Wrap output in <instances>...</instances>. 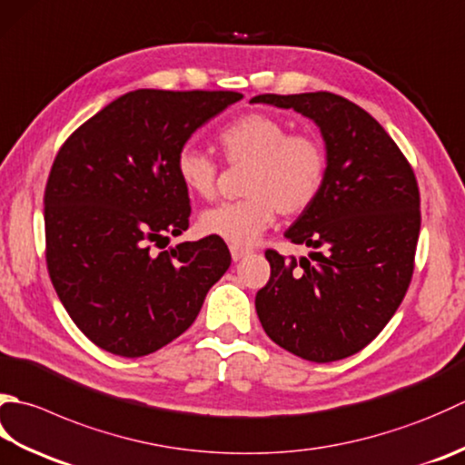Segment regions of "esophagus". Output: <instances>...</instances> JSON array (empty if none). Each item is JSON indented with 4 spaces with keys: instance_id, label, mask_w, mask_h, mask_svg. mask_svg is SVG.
<instances>
[{
    "instance_id": "34e87169",
    "label": "esophagus",
    "mask_w": 465,
    "mask_h": 465,
    "mask_svg": "<svg viewBox=\"0 0 465 465\" xmlns=\"http://www.w3.org/2000/svg\"><path fill=\"white\" fill-rule=\"evenodd\" d=\"M230 252H232L233 262H240L242 258L248 256V253H250L252 250H250V248H242V245H230Z\"/></svg>"
}]
</instances>
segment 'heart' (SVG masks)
Here are the masks:
<instances>
[{"label": "heart", "instance_id": "heart-1", "mask_svg": "<svg viewBox=\"0 0 465 465\" xmlns=\"http://www.w3.org/2000/svg\"><path fill=\"white\" fill-rule=\"evenodd\" d=\"M230 163H248L245 197L215 205L199 215L197 227L232 245H250L274 223L276 213L298 215L311 207L326 181V151L311 133H288L280 118L248 113L217 134ZM177 177L191 195H215L217 163L207 153L185 144L175 159Z\"/></svg>", "mask_w": 465, "mask_h": 465}]
</instances>
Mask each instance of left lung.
I'll return each mask as SVG.
<instances>
[{
  "mask_svg": "<svg viewBox=\"0 0 465 465\" xmlns=\"http://www.w3.org/2000/svg\"><path fill=\"white\" fill-rule=\"evenodd\" d=\"M250 103L311 118L329 161L321 195L284 233L312 248L311 260L266 252L272 274L256 294L258 318L300 359H347L385 329L411 282L421 227L415 173L383 126L339 94H260Z\"/></svg>",
  "mask_w": 465,
  "mask_h": 465,
  "instance_id": "left-lung-1",
  "label": "left lung"
}]
</instances>
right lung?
<instances>
[{
    "instance_id": "add662e5",
    "label": "right lung",
    "mask_w": 465,
    "mask_h": 465,
    "mask_svg": "<svg viewBox=\"0 0 465 465\" xmlns=\"http://www.w3.org/2000/svg\"><path fill=\"white\" fill-rule=\"evenodd\" d=\"M240 98L133 90L62 144L44 193L45 263L60 302L96 347L126 359L165 347L230 268L227 245L213 235L165 245L189 227L179 149Z\"/></svg>"
}]
</instances>
